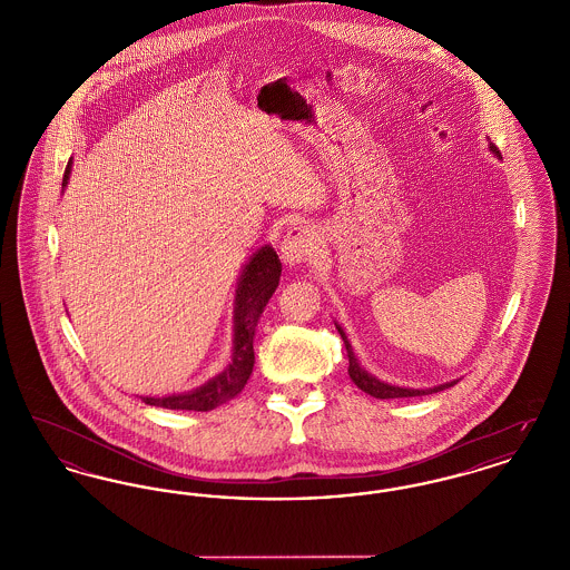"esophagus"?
I'll return each mask as SVG.
<instances>
[{
	"label": "esophagus",
	"mask_w": 570,
	"mask_h": 570,
	"mask_svg": "<svg viewBox=\"0 0 570 570\" xmlns=\"http://www.w3.org/2000/svg\"><path fill=\"white\" fill-rule=\"evenodd\" d=\"M314 247H316L314 230L303 224H295L286 230L282 245H279V254H282V261L293 267V265L305 263L312 256Z\"/></svg>",
	"instance_id": "34e87169"
}]
</instances>
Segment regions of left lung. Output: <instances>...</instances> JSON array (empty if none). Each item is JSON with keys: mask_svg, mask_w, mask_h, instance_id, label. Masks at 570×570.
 I'll return each mask as SVG.
<instances>
[{"mask_svg": "<svg viewBox=\"0 0 570 570\" xmlns=\"http://www.w3.org/2000/svg\"><path fill=\"white\" fill-rule=\"evenodd\" d=\"M489 151H491L495 158H500V151H498V147H495L493 142H489ZM335 328H337V333L342 335V340H344V344H346V353H348V374H351V379H353L354 384H356L361 391H365L367 395H372V397H376V400L432 395V393L444 391V389H449V386H453V384L460 382V380H451V382H444V384H438V386H430V389H410V386L389 384V382H384V380L376 379L374 374H370L365 367H361L358 358L354 356L353 346H351V342H348V335L344 333V328L337 325V323H335Z\"/></svg>", "mask_w": 570, "mask_h": 570, "instance_id": "left-lung-1", "label": "left lung"}]
</instances>
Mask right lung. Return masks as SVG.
<instances>
[{"mask_svg": "<svg viewBox=\"0 0 570 570\" xmlns=\"http://www.w3.org/2000/svg\"><path fill=\"white\" fill-rule=\"evenodd\" d=\"M72 170V160L63 173V188L68 186ZM282 275V263L272 245L258 247L244 265L237 279L235 291V307H233V354L230 363L207 380L205 384L186 391L173 393L163 397H140L149 406L168 407V410H194L209 412L214 407L226 404L237 397L254 370V331L265 312V305L273 297Z\"/></svg>", "mask_w": 570, "mask_h": 570, "instance_id": "1", "label": "right lung"}]
</instances>
